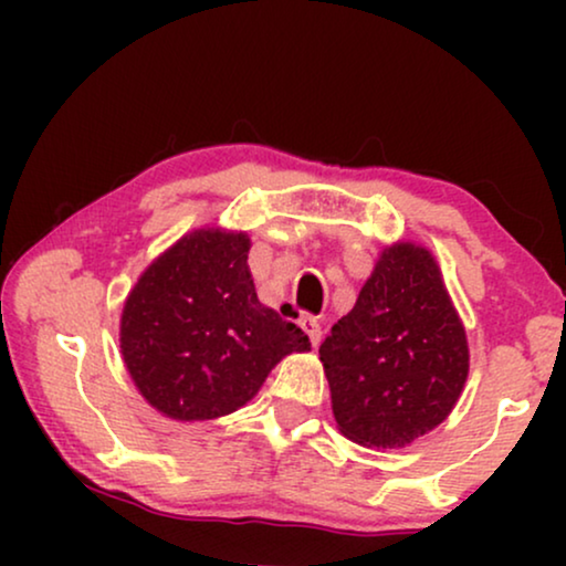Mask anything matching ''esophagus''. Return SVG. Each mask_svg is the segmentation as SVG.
<instances>
[{"mask_svg":"<svg viewBox=\"0 0 566 566\" xmlns=\"http://www.w3.org/2000/svg\"><path fill=\"white\" fill-rule=\"evenodd\" d=\"M298 327L306 332L308 335V339H312V345L316 347L319 345V339H322V327H319V322H316V316H308V314H304L298 319Z\"/></svg>","mask_w":566,"mask_h":566,"instance_id":"esophagus-1","label":"esophagus"}]
</instances>
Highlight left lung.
<instances>
[{
  "instance_id": "1",
  "label": "left lung",
  "mask_w": 566,
  "mask_h": 566,
  "mask_svg": "<svg viewBox=\"0 0 566 566\" xmlns=\"http://www.w3.org/2000/svg\"><path fill=\"white\" fill-rule=\"evenodd\" d=\"M319 360L332 415L353 443L405 448L436 430L467 384L469 343L432 252L386 247Z\"/></svg>"
}]
</instances>
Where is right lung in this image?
<instances>
[{"mask_svg":"<svg viewBox=\"0 0 566 566\" xmlns=\"http://www.w3.org/2000/svg\"><path fill=\"white\" fill-rule=\"evenodd\" d=\"M250 247L244 231H190L144 270L123 304V360L138 394L169 420L237 412L285 355L312 347L296 324L260 304Z\"/></svg>","mask_w":566,"mask_h":566,"instance_id":"right-lung-1","label":"right lung"}]
</instances>
